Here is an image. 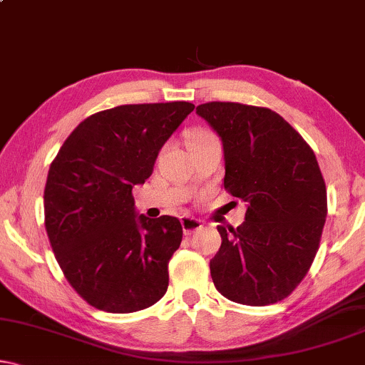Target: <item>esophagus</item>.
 <instances>
[{
    "mask_svg": "<svg viewBox=\"0 0 365 365\" xmlns=\"http://www.w3.org/2000/svg\"><path fill=\"white\" fill-rule=\"evenodd\" d=\"M182 227H183V233H185V235H192V233L200 230L203 225H202V222L198 220V218L182 217Z\"/></svg>",
    "mask_w": 365,
    "mask_h": 365,
    "instance_id": "esophagus-1",
    "label": "esophagus"
}]
</instances>
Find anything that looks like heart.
Returning <instances> with one entry per match:
<instances>
[{"instance_id": "obj_1", "label": "heart", "mask_w": 365, "mask_h": 365, "mask_svg": "<svg viewBox=\"0 0 365 365\" xmlns=\"http://www.w3.org/2000/svg\"><path fill=\"white\" fill-rule=\"evenodd\" d=\"M208 137H213V135L210 132H205V130H198L190 137V142H198V140H205Z\"/></svg>"}]
</instances>
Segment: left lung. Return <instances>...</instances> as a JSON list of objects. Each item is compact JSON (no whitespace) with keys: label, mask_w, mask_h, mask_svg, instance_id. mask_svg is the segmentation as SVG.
Listing matches in <instances>:
<instances>
[{"label":"left lung","mask_w":365,"mask_h":365,"mask_svg":"<svg viewBox=\"0 0 365 365\" xmlns=\"http://www.w3.org/2000/svg\"><path fill=\"white\" fill-rule=\"evenodd\" d=\"M197 113L223 142V187L247 202L240 227H217L222 245L210 260L213 284L237 304L280 302L307 275L327 217V190L314 150L264 106L208 101Z\"/></svg>","instance_id":"8db88e82"}]
</instances>
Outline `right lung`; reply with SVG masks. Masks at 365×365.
Returning a JSON list of instances; mask_svg holds the SVG:
<instances>
[{"instance_id":"obj_1","label":"right lung","mask_w":365,"mask_h":365,"mask_svg":"<svg viewBox=\"0 0 365 365\" xmlns=\"http://www.w3.org/2000/svg\"><path fill=\"white\" fill-rule=\"evenodd\" d=\"M188 101L121 105L85 118L51 162L45 227L58 265L81 299L111 314L157 304L182 242L177 217H137L132 190L192 113Z\"/></svg>"}]
</instances>
